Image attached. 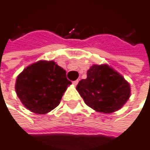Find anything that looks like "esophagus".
Returning a JSON list of instances; mask_svg holds the SVG:
<instances>
[{
    "mask_svg": "<svg viewBox=\"0 0 150 150\" xmlns=\"http://www.w3.org/2000/svg\"><path fill=\"white\" fill-rule=\"evenodd\" d=\"M78 82H79V81H78V80H76V81H73V84H74V85H77V84H78Z\"/></svg>",
    "mask_w": 150,
    "mask_h": 150,
    "instance_id": "obj_1",
    "label": "esophagus"
}]
</instances>
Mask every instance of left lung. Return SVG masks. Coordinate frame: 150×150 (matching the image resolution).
Here are the masks:
<instances>
[{
    "label": "left lung",
    "mask_w": 150,
    "mask_h": 150,
    "mask_svg": "<svg viewBox=\"0 0 150 150\" xmlns=\"http://www.w3.org/2000/svg\"><path fill=\"white\" fill-rule=\"evenodd\" d=\"M76 89L86 104L103 113L120 109L130 96L129 84L107 65L92 66L87 78L79 81Z\"/></svg>",
    "instance_id": "left-lung-1"
}]
</instances>
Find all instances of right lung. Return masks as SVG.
I'll list each match as a JSON object with an SVG mask.
<instances>
[{
  "label": "right lung",
  "mask_w": 150,
  "mask_h": 150,
  "mask_svg": "<svg viewBox=\"0 0 150 150\" xmlns=\"http://www.w3.org/2000/svg\"><path fill=\"white\" fill-rule=\"evenodd\" d=\"M70 84L62 68L52 61H40L27 67L18 75L15 91L28 109L42 115L59 105Z\"/></svg>",
  "instance_id": "right-lung-1"
}]
</instances>
